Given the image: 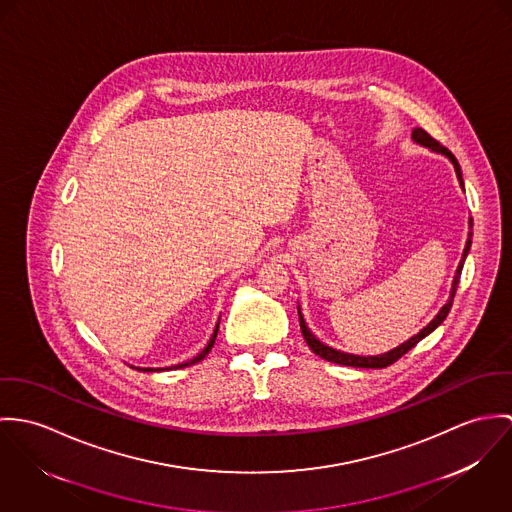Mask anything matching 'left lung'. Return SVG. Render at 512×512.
<instances>
[{
    "label": "left lung",
    "instance_id": "1",
    "mask_svg": "<svg viewBox=\"0 0 512 512\" xmlns=\"http://www.w3.org/2000/svg\"><path fill=\"white\" fill-rule=\"evenodd\" d=\"M412 139L416 141V143H420V145H424V147H430L432 151H438V153H442V155H446L452 163H454L455 172H457V178H459V182H461V186H463V180H461V169H459V163H457V159H455L454 155L444 147V145H440L430 133H426L422 127H416L414 131H412ZM473 226V220H469V228ZM471 231H469V237H467V243H465V249H463V257H461V261H459V267H457V271H455V279L454 286H452V296H450V300H448V304H444V308L438 312V316L420 332V334H416L414 338H410L408 341H404L402 345H398L395 349H391V351H387V353H383V355H373V357H361V355H351V353H343V351H338V349H334V347H328V345H324L322 341L316 340L314 336H312V332L306 328V322H304V318H302V314H300V308H298V320H300V332H302V336H304V341L308 343V347L316 353V355H320L322 359H326V361H332V363H338V365H347V367H361V369H383V367H389V365H393L395 361H398L404 353H408L416 343L420 340H424L428 334H432L444 320H446V316L450 314V310H452V304H454V296L455 290H457V284H459V277H461V269H463V263H465V257H467V253H469V247H471Z\"/></svg>",
    "mask_w": 512,
    "mask_h": 512
}]
</instances>
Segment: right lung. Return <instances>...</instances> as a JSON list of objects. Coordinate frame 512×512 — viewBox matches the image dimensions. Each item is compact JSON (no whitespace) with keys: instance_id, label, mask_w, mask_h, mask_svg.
I'll return each mask as SVG.
<instances>
[{"instance_id":"1","label":"right lung","mask_w":512,"mask_h":512,"mask_svg":"<svg viewBox=\"0 0 512 512\" xmlns=\"http://www.w3.org/2000/svg\"><path fill=\"white\" fill-rule=\"evenodd\" d=\"M218 328H220V324L216 326V330H214V336L210 338V341H208V345H206V349L202 351V353H198L194 359H190V361H186V363H180V365H176L174 369H180V367H188V365H194V363H198V361H202L208 353H210V349L214 347V341H216V336H218ZM147 371H153V369H147Z\"/></svg>"}]
</instances>
